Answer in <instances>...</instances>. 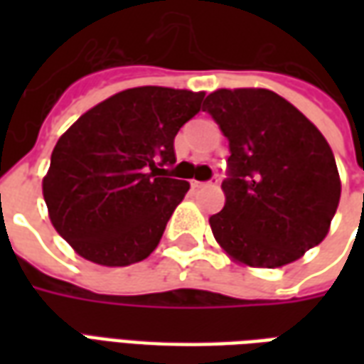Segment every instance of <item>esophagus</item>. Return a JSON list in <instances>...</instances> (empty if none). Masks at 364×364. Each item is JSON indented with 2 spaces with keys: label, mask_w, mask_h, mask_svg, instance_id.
<instances>
[{
  "label": "esophagus",
  "mask_w": 364,
  "mask_h": 364,
  "mask_svg": "<svg viewBox=\"0 0 364 364\" xmlns=\"http://www.w3.org/2000/svg\"><path fill=\"white\" fill-rule=\"evenodd\" d=\"M218 183V177H214L213 181H191V185L195 187V189H200V187H214Z\"/></svg>",
  "instance_id": "34e87169"
}]
</instances>
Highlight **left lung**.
Returning a JSON list of instances; mask_svg holds the SVG:
<instances>
[{
    "instance_id": "obj_1",
    "label": "left lung",
    "mask_w": 364,
    "mask_h": 364,
    "mask_svg": "<svg viewBox=\"0 0 364 364\" xmlns=\"http://www.w3.org/2000/svg\"><path fill=\"white\" fill-rule=\"evenodd\" d=\"M206 111L228 138L226 203L210 216L222 250L252 267H282L326 237L341 183L328 140L269 90H218Z\"/></svg>"
}]
</instances>
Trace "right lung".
Wrapping results in <instances>:
<instances>
[{"label": "right lung", "instance_id": "1", "mask_svg": "<svg viewBox=\"0 0 364 364\" xmlns=\"http://www.w3.org/2000/svg\"><path fill=\"white\" fill-rule=\"evenodd\" d=\"M205 93L132 87L82 114L54 146L43 195L54 228L87 261L146 259L189 183L167 177L173 140Z\"/></svg>", "mask_w": 364, "mask_h": 364}]
</instances>
